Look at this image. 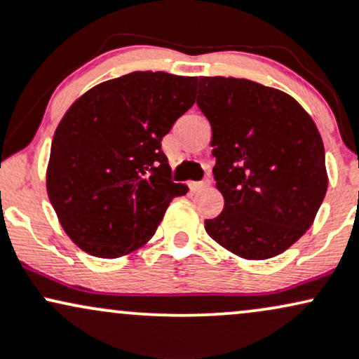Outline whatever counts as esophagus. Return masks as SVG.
Wrapping results in <instances>:
<instances>
[{
    "mask_svg": "<svg viewBox=\"0 0 359 359\" xmlns=\"http://www.w3.org/2000/svg\"><path fill=\"white\" fill-rule=\"evenodd\" d=\"M208 187V181H196V183H191V189L193 191H201V189Z\"/></svg>",
    "mask_w": 359,
    "mask_h": 359,
    "instance_id": "34e87169",
    "label": "esophagus"
}]
</instances>
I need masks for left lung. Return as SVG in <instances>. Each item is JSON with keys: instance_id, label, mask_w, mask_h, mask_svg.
Masks as SVG:
<instances>
[{"instance_id": "left-lung-1", "label": "left lung", "mask_w": 359, "mask_h": 359, "mask_svg": "<svg viewBox=\"0 0 359 359\" xmlns=\"http://www.w3.org/2000/svg\"><path fill=\"white\" fill-rule=\"evenodd\" d=\"M212 126L213 178L225 200L206 233L248 260L282 254L313 225L327 191L324 144L296 99L262 83L200 77Z\"/></svg>"}]
</instances>
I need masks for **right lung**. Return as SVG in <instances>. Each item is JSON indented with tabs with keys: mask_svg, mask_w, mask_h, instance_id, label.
Returning <instances> with one entry per match:
<instances>
[{
	"mask_svg": "<svg viewBox=\"0 0 359 359\" xmlns=\"http://www.w3.org/2000/svg\"><path fill=\"white\" fill-rule=\"evenodd\" d=\"M196 77L133 72L72 104L58 124L46 191L63 230L87 254L116 259L154 235L172 183L163 137L195 104Z\"/></svg>",
	"mask_w": 359,
	"mask_h": 359,
	"instance_id": "1",
	"label": "right lung"
}]
</instances>
